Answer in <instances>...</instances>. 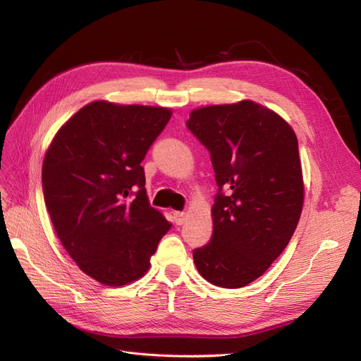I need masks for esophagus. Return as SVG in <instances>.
<instances>
[{
    "label": "esophagus",
    "mask_w": 361,
    "mask_h": 361,
    "mask_svg": "<svg viewBox=\"0 0 361 361\" xmlns=\"http://www.w3.org/2000/svg\"><path fill=\"white\" fill-rule=\"evenodd\" d=\"M173 218H174V223H176L178 226H180L185 221V212H180V211L173 212Z\"/></svg>",
    "instance_id": "obj_1"
}]
</instances>
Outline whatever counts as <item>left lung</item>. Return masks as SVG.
I'll use <instances>...</instances> for the list:
<instances>
[{
	"label": "left lung",
	"instance_id": "8db88e82",
	"mask_svg": "<svg viewBox=\"0 0 361 361\" xmlns=\"http://www.w3.org/2000/svg\"><path fill=\"white\" fill-rule=\"evenodd\" d=\"M187 126L209 150L218 192L211 243L195 248L200 276L244 288L286 248L304 202L298 140L286 120L253 101L192 110Z\"/></svg>",
	"mask_w": 361,
	"mask_h": 361
}]
</instances>
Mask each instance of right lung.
<instances>
[{
    "label": "right lung",
    "mask_w": 361,
    "mask_h": 361,
    "mask_svg": "<svg viewBox=\"0 0 361 361\" xmlns=\"http://www.w3.org/2000/svg\"><path fill=\"white\" fill-rule=\"evenodd\" d=\"M171 110L94 101L51 141L43 197L57 236L82 272L106 286L145 276L171 224L152 207L141 161Z\"/></svg>",
    "instance_id": "add662e5"
}]
</instances>
